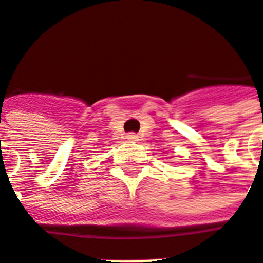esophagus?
<instances>
[{
	"mask_svg": "<svg viewBox=\"0 0 263 263\" xmlns=\"http://www.w3.org/2000/svg\"><path fill=\"white\" fill-rule=\"evenodd\" d=\"M126 140H127V141H137V140H139V136L134 133H129L126 136Z\"/></svg>",
	"mask_w": 263,
	"mask_h": 263,
	"instance_id": "1",
	"label": "esophagus"
}]
</instances>
